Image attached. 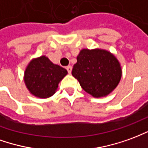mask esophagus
Masks as SVG:
<instances>
[{"label":"esophagus","instance_id":"1","mask_svg":"<svg viewBox=\"0 0 148 148\" xmlns=\"http://www.w3.org/2000/svg\"><path fill=\"white\" fill-rule=\"evenodd\" d=\"M72 66L71 65H69L67 68H66V69H67V71H68V72H69V74H71V72H72Z\"/></svg>","mask_w":148,"mask_h":148}]
</instances>
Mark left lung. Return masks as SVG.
Here are the masks:
<instances>
[{
	"label": "left lung",
	"mask_w": 148,
	"mask_h": 148,
	"mask_svg": "<svg viewBox=\"0 0 148 148\" xmlns=\"http://www.w3.org/2000/svg\"><path fill=\"white\" fill-rule=\"evenodd\" d=\"M72 74L82 88L94 97L108 95L118 85L122 76L119 61L102 49H83L77 56Z\"/></svg>",
	"instance_id": "8db88e82"
}]
</instances>
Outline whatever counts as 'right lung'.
Listing matches in <instances>:
<instances>
[{
  "instance_id": "1",
  "label": "right lung",
  "mask_w": 148,
  "mask_h": 148,
  "mask_svg": "<svg viewBox=\"0 0 148 148\" xmlns=\"http://www.w3.org/2000/svg\"><path fill=\"white\" fill-rule=\"evenodd\" d=\"M67 70L52 64L45 56L32 60L25 72V82L29 92L39 98H48L56 92Z\"/></svg>"
}]
</instances>
